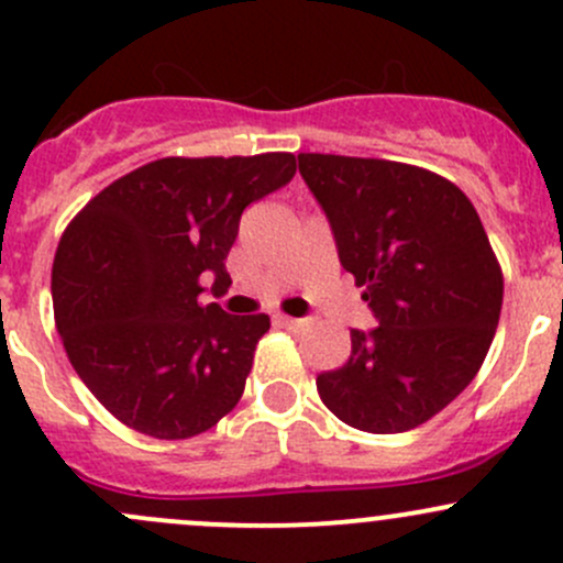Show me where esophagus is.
Returning a JSON list of instances; mask_svg holds the SVG:
<instances>
[{
	"label": "esophagus",
	"mask_w": 563,
	"mask_h": 563,
	"mask_svg": "<svg viewBox=\"0 0 563 563\" xmlns=\"http://www.w3.org/2000/svg\"><path fill=\"white\" fill-rule=\"evenodd\" d=\"M275 321L286 329H301L305 327V318H291V316H275Z\"/></svg>",
	"instance_id": "esophagus-1"
}]
</instances>
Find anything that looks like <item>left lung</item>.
Here are the masks:
<instances>
[{
  "label": "left lung",
  "mask_w": 563,
  "mask_h": 563,
  "mask_svg": "<svg viewBox=\"0 0 563 563\" xmlns=\"http://www.w3.org/2000/svg\"><path fill=\"white\" fill-rule=\"evenodd\" d=\"M342 269L380 327L351 329V358L318 375L323 405L372 434L429 421L481 369L505 280L459 186L386 158L299 153Z\"/></svg>",
  "instance_id": "obj_1"
}]
</instances>
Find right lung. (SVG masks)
Listing matches in <instances>:
<instances>
[{
  "mask_svg": "<svg viewBox=\"0 0 563 563\" xmlns=\"http://www.w3.org/2000/svg\"><path fill=\"white\" fill-rule=\"evenodd\" d=\"M291 153L158 158L78 212L51 294L64 351L88 390L156 440L212 429L240 401L266 316L202 301L232 286L227 256L251 202L291 183Z\"/></svg>",
  "mask_w": 563,
  "mask_h": 563,
  "instance_id": "add662e5",
  "label": "right lung"
}]
</instances>
